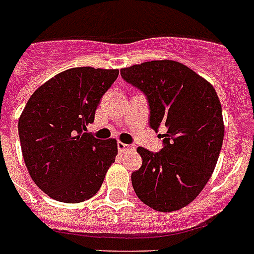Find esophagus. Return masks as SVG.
Returning <instances> with one entry per match:
<instances>
[{"mask_svg": "<svg viewBox=\"0 0 254 254\" xmlns=\"http://www.w3.org/2000/svg\"><path fill=\"white\" fill-rule=\"evenodd\" d=\"M117 147H119V150L121 151V153H127V151L134 150V145H129V143H124V142L117 143Z\"/></svg>", "mask_w": 254, "mask_h": 254, "instance_id": "34e87169", "label": "esophagus"}]
</instances>
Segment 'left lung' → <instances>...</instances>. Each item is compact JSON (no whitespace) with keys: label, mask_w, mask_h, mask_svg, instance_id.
<instances>
[{"label":"left lung","mask_w":254,"mask_h":254,"mask_svg":"<svg viewBox=\"0 0 254 254\" xmlns=\"http://www.w3.org/2000/svg\"><path fill=\"white\" fill-rule=\"evenodd\" d=\"M121 76L146 96L150 127H167L161 151L137 149L142 166L131 174L133 189L155 211L181 209L204 189L220 154L224 124L216 91L173 61L131 65L121 69Z\"/></svg>","instance_id":"1"}]
</instances>
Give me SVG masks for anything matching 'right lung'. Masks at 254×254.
Masks as SVG:
<instances>
[{"mask_svg": "<svg viewBox=\"0 0 254 254\" xmlns=\"http://www.w3.org/2000/svg\"><path fill=\"white\" fill-rule=\"evenodd\" d=\"M119 69L77 67L46 81L18 121L22 155L30 177L58 201L80 203L95 195L117 155L116 139L87 133L96 108Z\"/></svg>", "mask_w": 254, "mask_h": 254, "instance_id": "1", "label": "right lung"}]
</instances>
